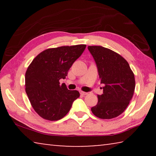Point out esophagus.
<instances>
[{
    "label": "esophagus",
    "instance_id": "1",
    "mask_svg": "<svg viewBox=\"0 0 156 156\" xmlns=\"http://www.w3.org/2000/svg\"><path fill=\"white\" fill-rule=\"evenodd\" d=\"M80 93L82 96H85V95L88 94V93H87V92H84V91H82L80 92Z\"/></svg>",
    "mask_w": 156,
    "mask_h": 156
}]
</instances>
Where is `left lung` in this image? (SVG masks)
<instances>
[{"label": "left lung", "mask_w": 156, "mask_h": 156, "mask_svg": "<svg viewBox=\"0 0 156 156\" xmlns=\"http://www.w3.org/2000/svg\"><path fill=\"white\" fill-rule=\"evenodd\" d=\"M98 69L103 94L91 112L101 119H112L124 112L133 97L135 77L127 61L117 53L102 46H88Z\"/></svg>", "instance_id": "1"}]
</instances>
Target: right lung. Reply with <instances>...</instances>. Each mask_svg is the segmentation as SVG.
<instances>
[{"instance_id": "obj_1", "label": "right lung", "mask_w": 156, "mask_h": 156, "mask_svg": "<svg viewBox=\"0 0 156 156\" xmlns=\"http://www.w3.org/2000/svg\"><path fill=\"white\" fill-rule=\"evenodd\" d=\"M85 48V44H78L46 49L29 66L25 73V91L34 109L44 119H61L80 97L78 91L69 90L59 80L66 78Z\"/></svg>"}]
</instances>
